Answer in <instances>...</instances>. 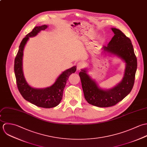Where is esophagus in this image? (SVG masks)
<instances>
[{
    "label": "esophagus",
    "instance_id": "1",
    "mask_svg": "<svg viewBox=\"0 0 147 147\" xmlns=\"http://www.w3.org/2000/svg\"><path fill=\"white\" fill-rule=\"evenodd\" d=\"M83 67V63L81 62H80L77 63V69L78 70H81L82 68Z\"/></svg>",
    "mask_w": 147,
    "mask_h": 147
}]
</instances>
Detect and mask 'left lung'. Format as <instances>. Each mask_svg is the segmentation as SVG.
<instances>
[{"mask_svg": "<svg viewBox=\"0 0 147 147\" xmlns=\"http://www.w3.org/2000/svg\"><path fill=\"white\" fill-rule=\"evenodd\" d=\"M111 30L114 36L107 46H103L102 49L104 54L115 55L125 63L121 81L113 88L106 90L99 86L88 74L87 69H82L79 73L86 100L89 104L99 107L114 106L129 94L134 86L137 69V59L131 40L120 30L115 28Z\"/></svg>", "mask_w": 147, "mask_h": 147, "instance_id": "8db88e82", "label": "left lung"}]
</instances>
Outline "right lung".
<instances>
[{
	"label": "right lung",
	"instance_id": "obj_1",
	"mask_svg": "<svg viewBox=\"0 0 147 147\" xmlns=\"http://www.w3.org/2000/svg\"><path fill=\"white\" fill-rule=\"evenodd\" d=\"M47 25L35 27L22 41L15 59L14 71L18 88L22 96L30 103L40 107L49 109L57 106L60 103L63 91L70 75L76 71V66L63 71L51 86L46 88H34L26 81L23 70V51L30 37L36 36L41 30L47 29Z\"/></svg>",
	"mask_w": 147,
	"mask_h": 147
}]
</instances>
